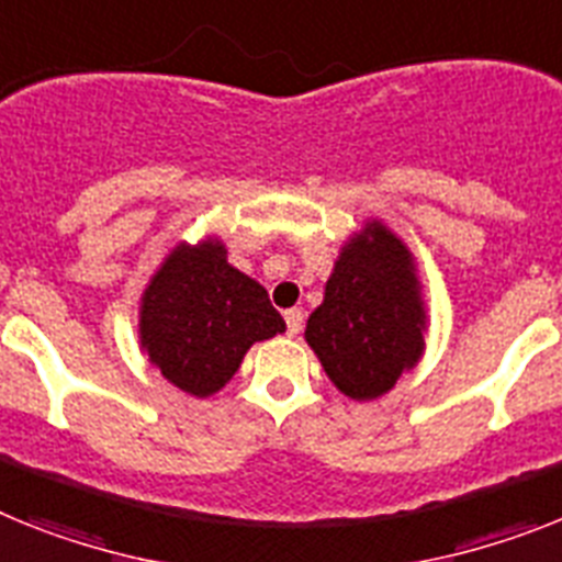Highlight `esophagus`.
Segmentation results:
<instances>
[{"mask_svg": "<svg viewBox=\"0 0 562 562\" xmlns=\"http://www.w3.org/2000/svg\"><path fill=\"white\" fill-rule=\"evenodd\" d=\"M303 311L300 308H289L285 311V325H289V334L294 337V334L303 331Z\"/></svg>", "mask_w": 562, "mask_h": 562, "instance_id": "esophagus-1", "label": "esophagus"}]
</instances>
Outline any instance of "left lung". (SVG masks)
<instances>
[{"label":"left lung","instance_id":"obj_1","mask_svg":"<svg viewBox=\"0 0 562 562\" xmlns=\"http://www.w3.org/2000/svg\"><path fill=\"white\" fill-rule=\"evenodd\" d=\"M426 308L414 257L383 223H366L339 251L305 342L351 400H376L426 348Z\"/></svg>","mask_w":562,"mask_h":562}]
</instances>
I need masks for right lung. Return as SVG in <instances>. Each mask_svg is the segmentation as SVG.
Instances as JSON below:
<instances>
[{"instance_id": "add662e5", "label": "right lung", "mask_w": 562, "mask_h": 562, "mask_svg": "<svg viewBox=\"0 0 562 562\" xmlns=\"http://www.w3.org/2000/svg\"><path fill=\"white\" fill-rule=\"evenodd\" d=\"M285 331L268 291L228 262L220 239L179 243L150 277L139 342L168 383L211 397L237 374L245 351Z\"/></svg>"}]
</instances>
